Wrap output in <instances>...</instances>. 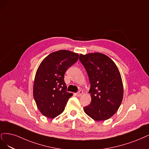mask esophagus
<instances>
[{"label":"esophagus","instance_id":"obj_1","mask_svg":"<svg viewBox=\"0 0 149 149\" xmlns=\"http://www.w3.org/2000/svg\"><path fill=\"white\" fill-rule=\"evenodd\" d=\"M82 94H83V91L82 90H80L79 92H77L76 93V95H77V97H81V95H82Z\"/></svg>","mask_w":149,"mask_h":149}]
</instances>
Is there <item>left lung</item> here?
Segmentation results:
<instances>
[{"label": "left lung", "mask_w": 149, "mask_h": 149, "mask_svg": "<svg viewBox=\"0 0 149 149\" xmlns=\"http://www.w3.org/2000/svg\"><path fill=\"white\" fill-rule=\"evenodd\" d=\"M79 59L87 71L91 85V103L84 108L95 121L113 116L121 104L123 85L119 70L113 61L100 52L80 54Z\"/></svg>", "instance_id": "8db88e82"}]
</instances>
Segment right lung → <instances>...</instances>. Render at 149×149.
<instances>
[{
  "mask_svg": "<svg viewBox=\"0 0 149 149\" xmlns=\"http://www.w3.org/2000/svg\"><path fill=\"white\" fill-rule=\"evenodd\" d=\"M79 54L68 50L49 54L41 62L33 84V97L41 114L54 118L64 111L72 93L67 92L64 74L78 61Z\"/></svg>",
  "mask_w": 149,
  "mask_h": 149,
  "instance_id": "obj_1",
  "label": "right lung"
}]
</instances>
